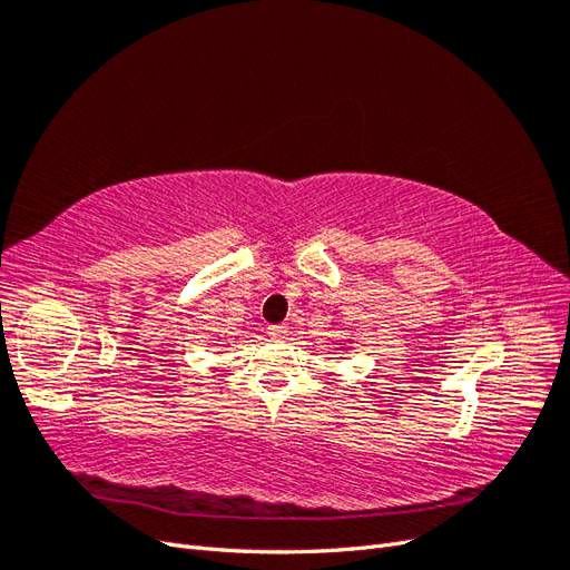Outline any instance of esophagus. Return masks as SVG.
I'll list each match as a JSON object with an SVG mask.
<instances>
[{"label":"esophagus","instance_id":"obj_1","mask_svg":"<svg viewBox=\"0 0 570 570\" xmlns=\"http://www.w3.org/2000/svg\"><path fill=\"white\" fill-rule=\"evenodd\" d=\"M266 333H268V337H271V340H285V335H287V325H283V323L268 325V327H266Z\"/></svg>","mask_w":570,"mask_h":570}]
</instances>
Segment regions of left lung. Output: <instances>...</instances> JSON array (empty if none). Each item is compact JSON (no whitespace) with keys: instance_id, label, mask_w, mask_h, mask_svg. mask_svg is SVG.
I'll list each match as a JSON object with an SVG mask.
<instances>
[{"instance_id":"left-lung-1","label":"left lung","mask_w":570,"mask_h":570,"mask_svg":"<svg viewBox=\"0 0 570 570\" xmlns=\"http://www.w3.org/2000/svg\"><path fill=\"white\" fill-rule=\"evenodd\" d=\"M342 350H344V347H342Z\"/></svg>"}]
</instances>
